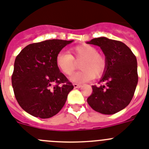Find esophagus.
Returning a JSON list of instances; mask_svg holds the SVG:
<instances>
[{"label":"esophagus","instance_id":"obj_1","mask_svg":"<svg viewBox=\"0 0 149 149\" xmlns=\"http://www.w3.org/2000/svg\"><path fill=\"white\" fill-rule=\"evenodd\" d=\"M73 87H74L75 88H81V84H76V83H74V84H73Z\"/></svg>","mask_w":149,"mask_h":149}]
</instances>
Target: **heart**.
<instances>
[{"instance_id": "obj_1", "label": "heart", "mask_w": 149, "mask_h": 149, "mask_svg": "<svg viewBox=\"0 0 149 149\" xmlns=\"http://www.w3.org/2000/svg\"><path fill=\"white\" fill-rule=\"evenodd\" d=\"M72 55L61 51L56 56V62L58 69L64 74L70 76L76 69V61H81L79 68L81 70L75 73L70 80L75 83H84L99 77L106 69L107 61L104 56L98 53L94 46L81 45L70 49Z\"/></svg>"}]
</instances>
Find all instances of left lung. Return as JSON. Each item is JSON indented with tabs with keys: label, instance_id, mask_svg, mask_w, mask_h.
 Returning <instances> with one entry per match:
<instances>
[{
	"label": "left lung",
	"instance_id": "obj_1",
	"mask_svg": "<svg viewBox=\"0 0 149 149\" xmlns=\"http://www.w3.org/2000/svg\"><path fill=\"white\" fill-rule=\"evenodd\" d=\"M87 43L100 47L107 61L100 81L105 84L92 86L93 92L87 100L88 104L103 114L117 113L128 106L134 94L138 82L136 56L120 41L100 37Z\"/></svg>",
	"mask_w": 149,
	"mask_h": 149
}]
</instances>
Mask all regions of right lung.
I'll return each mask as SVG.
<instances>
[{
	"label": "right lung",
	"instance_id": "add662e5",
	"mask_svg": "<svg viewBox=\"0 0 149 149\" xmlns=\"http://www.w3.org/2000/svg\"><path fill=\"white\" fill-rule=\"evenodd\" d=\"M73 41L52 39L25 47L16 56L12 84L28 113L47 119L61 111L73 85L56 65V56Z\"/></svg>",
	"mask_w": 149,
	"mask_h": 149
}]
</instances>
